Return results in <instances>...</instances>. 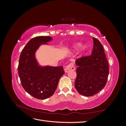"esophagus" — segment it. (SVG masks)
Instances as JSON below:
<instances>
[{
	"label": "esophagus",
	"mask_w": 126,
	"mask_h": 126,
	"mask_svg": "<svg viewBox=\"0 0 126 126\" xmlns=\"http://www.w3.org/2000/svg\"><path fill=\"white\" fill-rule=\"evenodd\" d=\"M71 70H75V67L74 66V64L73 63H70L65 68V72H68L70 71Z\"/></svg>",
	"instance_id": "34e87169"
}]
</instances>
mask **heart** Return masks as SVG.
I'll list each match as a JSON object with an SVG mask.
<instances>
[{
	"label": "heart",
	"mask_w": 126,
	"mask_h": 126,
	"mask_svg": "<svg viewBox=\"0 0 126 126\" xmlns=\"http://www.w3.org/2000/svg\"><path fill=\"white\" fill-rule=\"evenodd\" d=\"M76 47H77V45H75V46H74L75 48H76ZM86 48H87V46L86 45H82V46H81V51H85L86 50Z\"/></svg>",
	"instance_id": "b5f03b06"
}]
</instances>
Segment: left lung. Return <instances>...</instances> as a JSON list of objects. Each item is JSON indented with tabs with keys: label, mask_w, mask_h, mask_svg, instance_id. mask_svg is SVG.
Returning a JSON list of instances; mask_svg holds the SVG:
<instances>
[{
	"label": "left lung",
	"mask_w": 126,
	"mask_h": 126,
	"mask_svg": "<svg viewBox=\"0 0 126 126\" xmlns=\"http://www.w3.org/2000/svg\"><path fill=\"white\" fill-rule=\"evenodd\" d=\"M94 49L89 56H82L76 60L77 77L75 87L83 96H93L106 85L109 75V64L100 42L94 37Z\"/></svg>",
	"instance_id": "obj_1"
}]
</instances>
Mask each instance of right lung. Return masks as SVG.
I'll return each mask as SVG.
<instances>
[{
  "label": "right lung",
  "mask_w": 126,
  "mask_h": 126,
  "mask_svg": "<svg viewBox=\"0 0 126 126\" xmlns=\"http://www.w3.org/2000/svg\"><path fill=\"white\" fill-rule=\"evenodd\" d=\"M49 36H39L30 39L22 49L18 67V75L24 89L38 99L52 96L64 71L63 66L40 67L35 57L41 44L51 40Z\"/></svg>",
  "instance_id": "obj_1"
}]
</instances>
